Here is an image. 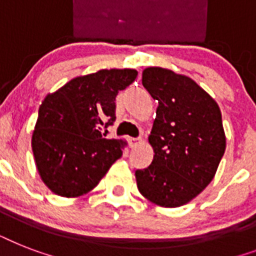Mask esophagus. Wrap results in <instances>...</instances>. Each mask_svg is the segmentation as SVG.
Masks as SVG:
<instances>
[{
    "label": "esophagus",
    "mask_w": 256,
    "mask_h": 256,
    "mask_svg": "<svg viewBox=\"0 0 256 256\" xmlns=\"http://www.w3.org/2000/svg\"><path fill=\"white\" fill-rule=\"evenodd\" d=\"M128 144H130V148H134V146H136V144L140 142V140H138V138H128Z\"/></svg>",
    "instance_id": "esophagus-1"
}]
</instances>
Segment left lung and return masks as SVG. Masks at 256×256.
<instances>
[{
    "label": "left lung",
    "instance_id": "left-lung-1",
    "mask_svg": "<svg viewBox=\"0 0 256 256\" xmlns=\"http://www.w3.org/2000/svg\"><path fill=\"white\" fill-rule=\"evenodd\" d=\"M142 85L158 108L148 136L154 158L136 171V186L158 206H183L212 180L224 154L222 114L191 78L168 69H144Z\"/></svg>",
    "mask_w": 256,
    "mask_h": 256
}]
</instances>
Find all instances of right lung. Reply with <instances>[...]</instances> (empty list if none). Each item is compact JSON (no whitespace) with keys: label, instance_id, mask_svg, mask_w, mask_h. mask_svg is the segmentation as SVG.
I'll return each instance as SVG.
<instances>
[{"label":"right lung","instance_id":"add662e5","mask_svg":"<svg viewBox=\"0 0 256 256\" xmlns=\"http://www.w3.org/2000/svg\"><path fill=\"white\" fill-rule=\"evenodd\" d=\"M136 76L132 69L100 70L46 96L32 148L41 179L54 194H86L122 156L124 140H106L102 132L116 120V94Z\"/></svg>","mask_w":256,"mask_h":256}]
</instances>
